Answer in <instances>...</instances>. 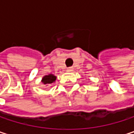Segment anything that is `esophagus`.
I'll list each match as a JSON object with an SVG mask.
<instances>
[{"instance_id":"34e87169","label":"esophagus","mask_w":134,"mask_h":134,"mask_svg":"<svg viewBox=\"0 0 134 134\" xmlns=\"http://www.w3.org/2000/svg\"><path fill=\"white\" fill-rule=\"evenodd\" d=\"M73 70H74V68H73V67H69V68H67V72H71V71H73Z\"/></svg>"}]
</instances>
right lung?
<instances>
[{
    "instance_id": "right-lung-1",
    "label": "right lung",
    "mask_w": 134,
    "mask_h": 134,
    "mask_svg": "<svg viewBox=\"0 0 134 134\" xmlns=\"http://www.w3.org/2000/svg\"><path fill=\"white\" fill-rule=\"evenodd\" d=\"M57 80V77L55 75H53V74H49L47 75H45L42 78V83L45 85H49L51 84L55 83Z\"/></svg>"
}]
</instances>
